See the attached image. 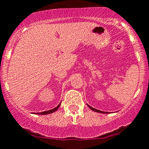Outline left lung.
Returning <instances> with one entry per match:
<instances>
[{"label": "left lung", "instance_id": "obj_1", "mask_svg": "<svg viewBox=\"0 0 149 149\" xmlns=\"http://www.w3.org/2000/svg\"><path fill=\"white\" fill-rule=\"evenodd\" d=\"M88 106L89 107V108H91V109L92 110V111H96V112H98V113H108V112H104V111H100V110L95 109V108H92V107H91V106H90V105H88Z\"/></svg>", "mask_w": 149, "mask_h": 149}]
</instances>
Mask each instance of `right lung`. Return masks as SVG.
Instances as JSON below:
<instances>
[{
    "label": "right lung",
    "mask_w": 149,
    "mask_h": 149,
    "mask_svg": "<svg viewBox=\"0 0 149 149\" xmlns=\"http://www.w3.org/2000/svg\"><path fill=\"white\" fill-rule=\"evenodd\" d=\"M60 105H61V103H60L59 104H58V106L56 107L55 108H53V109H51V110H49V111H44V112H41V113H37V114H41V115H45V114H48V113H53V112H55L56 111H57V110L58 109V108L60 107Z\"/></svg>",
    "instance_id": "1"
}]
</instances>
